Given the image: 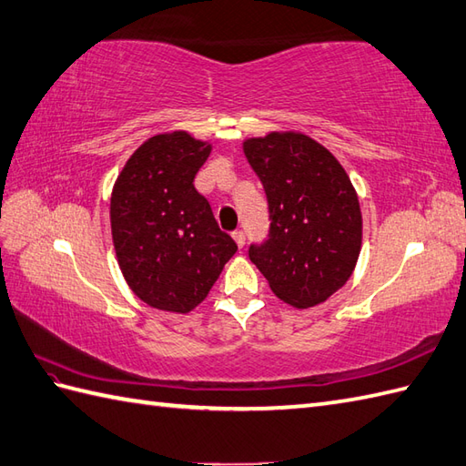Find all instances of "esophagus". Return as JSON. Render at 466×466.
Returning a JSON list of instances; mask_svg holds the SVG:
<instances>
[{"mask_svg": "<svg viewBox=\"0 0 466 466\" xmlns=\"http://www.w3.org/2000/svg\"><path fill=\"white\" fill-rule=\"evenodd\" d=\"M232 238H234V242L238 244V248H242V246L246 244V234H244L242 230H236V232H232Z\"/></svg>", "mask_w": 466, "mask_h": 466, "instance_id": "esophagus-1", "label": "esophagus"}]
</instances>
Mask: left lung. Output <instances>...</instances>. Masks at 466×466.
I'll list each match as a JSON object with an SVG mask.
<instances>
[{
  "instance_id": "left-lung-1",
  "label": "left lung",
  "mask_w": 466,
  "mask_h": 466,
  "mask_svg": "<svg viewBox=\"0 0 466 466\" xmlns=\"http://www.w3.org/2000/svg\"><path fill=\"white\" fill-rule=\"evenodd\" d=\"M242 148L272 220L268 240L248 254L279 299L318 306L345 286L361 252V208L348 172L304 133L246 138Z\"/></svg>"
}]
</instances>
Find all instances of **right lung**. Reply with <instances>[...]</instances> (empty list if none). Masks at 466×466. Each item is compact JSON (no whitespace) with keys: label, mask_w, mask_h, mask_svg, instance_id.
Here are the masks:
<instances>
[{"label":"right lung","mask_w":466,"mask_h":466,"mask_svg":"<svg viewBox=\"0 0 466 466\" xmlns=\"http://www.w3.org/2000/svg\"><path fill=\"white\" fill-rule=\"evenodd\" d=\"M210 143L187 131L145 140L127 160L111 194L118 268L133 294L162 311L188 313L208 296L236 254L208 200L194 188Z\"/></svg>","instance_id":"add662e5"}]
</instances>
